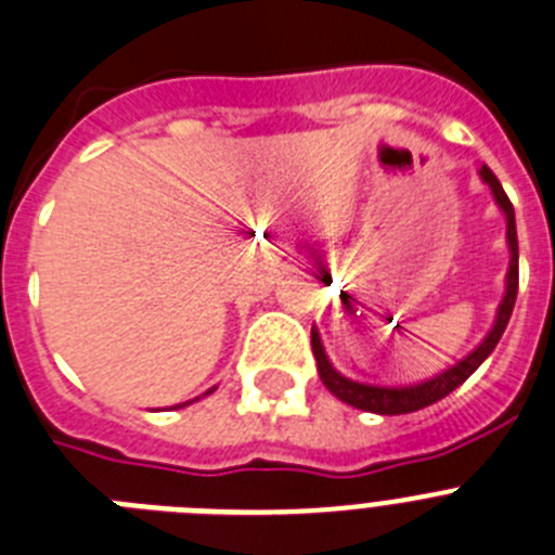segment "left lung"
<instances>
[{
  "label": "left lung",
  "instance_id": "8db88e82",
  "mask_svg": "<svg viewBox=\"0 0 555 555\" xmlns=\"http://www.w3.org/2000/svg\"><path fill=\"white\" fill-rule=\"evenodd\" d=\"M480 180L492 189L494 203L500 205V210L506 214V242H508V272H506V294L498 306V317H494L492 331L487 333V338L475 347L469 356H464L459 364H453L450 370L439 372L430 380H423V384H411V386H375V384H358V380H350L341 372L333 370V364L327 361L325 347H322V338L317 333V327H311V350L313 358H317V370H320L322 384L327 386L331 395H336L341 403L352 405V409L372 411V414H411V411H420L425 405H434L436 400L448 397L450 391L459 389L475 370H478L492 350L498 347L500 336L506 331L508 320H512L514 300H517V286H519V249H517V222H514V205L512 199L506 197V191L500 185V180L494 178V171L489 166H480L478 169Z\"/></svg>",
  "mask_w": 555,
  "mask_h": 555
}]
</instances>
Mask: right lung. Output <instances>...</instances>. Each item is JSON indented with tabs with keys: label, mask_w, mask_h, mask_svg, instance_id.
Segmentation results:
<instances>
[{
	"label": "right lung",
	"mask_w": 555,
	"mask_h": 555,
	"mask_svg": "<svg viewBox=\"0 0 555 555\" xmlns=\"http://www.w3.org/2000/svg\"><path fill=\"white\" fill-rule=\"evenodd\" d=\"M210 391H214V389H210ZM210 391H205V395H210ZM183 405H189V403H183Z\"/></svg>",
	"instance_id": "obj_1"
}]
</instances>
